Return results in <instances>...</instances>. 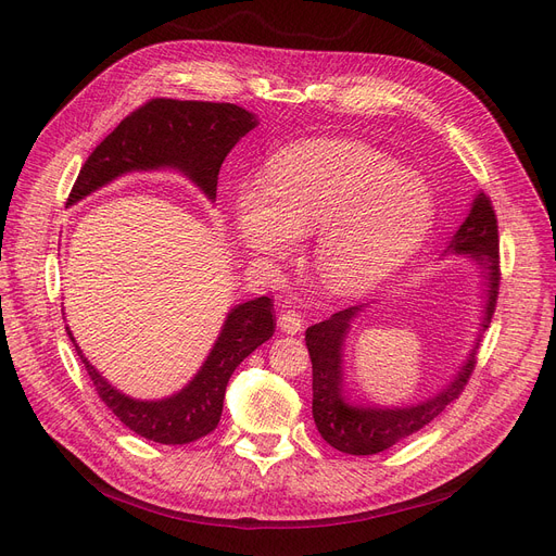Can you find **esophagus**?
<instances>
[{"label":"esophagus","mask_w":556,"mask_h":556,"mask_svg":"<svg viewBox=\"0 0 556 556\" xmlns=\"http://www.w3.org/2000/svg\"><path fill=\"white\" fill-rule=\"evenodd\" d=\"M302 313L300 311H283L281 315H279V329L283 331V333H290V336H295L298 331H302Z\"/></svg>","instance_id":"1"}]
</instances>
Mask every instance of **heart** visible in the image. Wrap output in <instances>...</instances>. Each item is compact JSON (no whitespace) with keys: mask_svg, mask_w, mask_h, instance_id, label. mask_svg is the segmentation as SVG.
Segmentation results:
<instances>
[{"mask_svg":"<svg viewBox=\"0 0 556 556\" xmlns=\"http://www.w3.org/2000/svg\"><path fill=\"white\" fill-rule=\"evenodd\" d=\"M233 229L258 258L290 252L315 230L313 266L323 283L354 295L388 279L428 237L434 200L394 160L346 139H304L281 149L261 187L233 198Z\"/></svg>","mask_w":556,"mask_h":556,"instance_id":"obj_1","label":"heart"}]
</instances>
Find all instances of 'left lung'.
Segmentation results:
<instances>
[{"label": "left lung", "mask_w": 556, "mask_h": 556, "mask_svg": "<svg viewBox=\"0 0 556 556\" xmlns=\"http://www.w3.org/2000/svg\"><path fill=\"white\" fill-rule=\"evenodd\" d=\"M498 218L491 207V200L478 193L469 216L464 218L446 252L469 254L482 270L484 279V315L480 331L491 323L501 288V256H498ZM363 306H349L333 313L329 319L306 329V346L313 363V419L323 434V440L333 448L349 455H374L381 453L405 437L415 434L440 417L446 405L453 403L476 369L473 344L469 358L464 361L453 381L434 396L405 405V407H378V405H354L346 399L342 388V346L352 327L354 317Z\"/></svg>", "instance_id": "1"}]
</instances>
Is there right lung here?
<instances>
[{"label": "right lung", "mask_w": 556, "mask_h": 556, "mask_svg": "<svg viewBox=\"0 0 556 556\" xmlns=\"http://www.w3.org/2000/svg\"><path fill=\"white\" fill-rule=\"evenodd\" d=\"M256 116L233 103L151 99L116 126L80 166L67 204L110 185L124 173L175 168L216 200L218 170L227 153L254 126ZM275 333L273 300L256 298L227 313L218 340L191 381L173 396L139 401L116 388L90 365L67 336L90 374L101 401L124 426L157 444H189L210 434L223 415L229 376Z\"/></svg>", "instance_id": "obj_1"}]
</instances>
